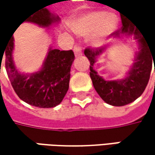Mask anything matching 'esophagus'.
I'll list each match as a JSON object with an SVG mask.
<instances>
[{
	"instance_id": "esophagus-1",
	"label": "esophagus",
	"mask_w": 155,
	"mask_h": 155,
	"mask_svg": "<svg viewBox=\"0 0 155 155\" xmlns=\"http://www.w3.org/2000/svg\"><path fill=\"white\" fill-rule=\"evenodd\" d=\"M74 54L75 56H80L82 54V52H81V48L79 47V46H75L74 48Z\"/></svg>"
}]
</instances>
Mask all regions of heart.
<instances>
[{
    "mask_svg": "<svg viewBox=\"0 0 155 155\" xmlns=\"http://www.w3.org/2000/svg\"><path fill=\"white\" fill-rule=\"evenodd\" d=\"M117 26V18L111 12H92L79 18L74 23V31L81 36L91 34L94 46L101 45Z\"/></svg>",
    "mask_w": 155,
    "mask_h": 155,
    "instance_id": "obj_1",
    "label": "heart"
}]
</instances>
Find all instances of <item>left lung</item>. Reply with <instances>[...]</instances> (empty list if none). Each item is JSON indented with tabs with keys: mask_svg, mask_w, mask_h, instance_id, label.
<instances>
[{
	"mask_svg": "<svg viewBox=\"0 0 155 155\" xmlns=\"http://www.w3.org/2000/svg\"><path fill=\"white\" fill-rule=\"evenodd\" d=\"M121 20L122 27L113 33L115 37L134 35L140 47L133 67L127 78L121 81H105L93 69L97 57L103 52L105 47L97 49L87 47L84 50V54L90 61V76L96 91L106 103L118 107L133 102L142 95L149 81L153 61L155 60V42L147 39L143 33L127 18L121 16Z\"/></svg>",
	"mask_w": 155,
	"mask_h": 155,
	"instance_id": "1",
	"label": "left lung"
}]
</instances>
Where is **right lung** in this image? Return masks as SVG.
Here are the masks:
<instances>
[{
  "mask_svg": "<svg viewBox=\"0 0 155 155\" xmlns=\"http://www.w3.org/2000/svg\"><path fill=\"white\" fill-rule=\"evenodd\" d=\"M58 19V17L52 15L44 7L25 20L48 27ZM12 50L13 37L9 40L3 54L7 74L18 98L38 108H54L60 104L69 88L70 71L74 60L73 50L60 51L50 48L42 69L31 75L20 74L17 71L12 61Z\"/></svg>",
  "mask_w": 155,
  "mask_h": 155,
  "instance_id": "right-lung-1",
  "label": "right lung"
}]
</instances>
